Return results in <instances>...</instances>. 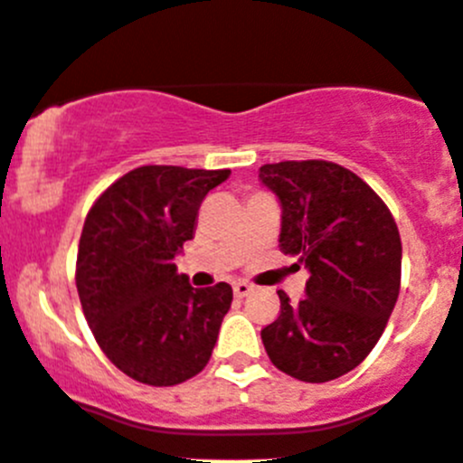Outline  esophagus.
I'll return each mask as SVG.
<instances>
[{
  "instance_id": "obj_1",
  "label": "esophagus",
  "mask_w": 463,
  "mask_h": 463,
  "mask_svg": "<svg viewBox=\"0 0 463 463\" xmlns=\"http://www.w3.org/2000/svg\"><path fill=\"white\" fill-rule=\"evenodd\" d=\"M253 290V286L251 283H247V281H237L235 286H232V293H235V298H247L249 293H251Z\"/></svg>"
}]
</instances>
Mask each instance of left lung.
<instances>
[{"label":"left lung","mask_w":463,"mask_h":463,"mask_svg":"<svg viewBox=\"0 0 463 463\" xmlns=\"http://www.w3.org/2000/svg\"><path fill=\"white\" fill-rule=\"evenodd\" d=\"M260 182L281 203L279 247L309 269L298 304L260 330L269 360L304 383L353 372L381 339L402 283V237L385 203L332 161L265 164Z\"/></svg>","instance_id":"obj_1"}]
</instances>
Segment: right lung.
I'll use <instances>...</instances> for the list:
<instances>
[{"instance_id":"obj_1","label":"right lung","mask_w":463,"mask_h":463,"mask_svg":"<svg viewBox=\"0 0 463 463\" xmlns=\"http://www.w3.org/2000/svg\"><path fill=\"white\" fill-rule=\"evenodd\" d=\"M228 175L143 165L108 186L87 214L78 295L101 351L133 381L177 385L210 362L232 288H194L175 256L194 240L203 198Z\"/></svg>"}]
</instances>
